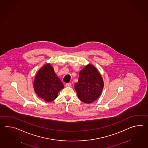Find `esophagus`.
<instances>
[{
  "instance_id": "1",
  "label": "esophagus",
  "mask_w": 148,
  "mask_h": 148,
  "mask_svg": "<svg viewBox=\"0 0 148 148\" xmlns=\"http://www.w3.org/2000/svg\"><path fill=\"white\" fill-rule=\"evenodd\" d=\"M66 87H70L71 86V83H67L66 84H65Z\"/></svg>"
}]
</instances>
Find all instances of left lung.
<instances>
[{"instance_id": "8db88e82", "label": "left lung", "mask_w": 148, "mask_h": 148, "mask_svg": "<svg viewBox=\"0 0 148 148\" xmlns=\"http://www.w3.org/2000/svg\"><path fill=\"white\" fill-rule=\"evenodd\" d=\"M104 83L98 70L89 64L79 71L78 82L74 88L79 99L86 103L97 100L102 93Z\"/></svg>"}]
</instances>
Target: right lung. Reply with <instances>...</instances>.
<instances>
[{"label": "right lung", "mask_w": 148, "mask_h": 148, "mask_svg": "<svg viewBox=\"0 0 148 148\" xmlns=\"http://www.w3.org/2000/svg\"><path fill=\"white\" fill-rule=\"evenodd\" d=\"M33 88L38 97L46 102L56 99L64 86L49 63L42 66L35 76Z\"/></svg>", "instance_id": "add662e5"}]
</instances>
